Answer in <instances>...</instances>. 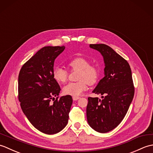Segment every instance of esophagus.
Segmentation results:
<instances>
[{"instance_id": "obj_1", "label": "esophagus", "mask_w": 153, "mask_h": 153, "mask_svg": "<svg viewBox=\"0 0 153 153\" xmlns=\"http://www.w3.org/2000/svg\"><path fill=\"white\" fill-rule=\"evenodd\" d=\"M72 99H73L74 100H78L79 99H80V97H73Z\"/></svg>"}]
</instances>
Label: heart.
<instances>
[{
  "label": "heart",
  "instance_id": "heart-1",
  "mask_svg": "<svg viewBox=\"0 0 153 153\" xmlns=\"http://www.w3.org/2000/svg\"><path fill=\"white\" fill-rule=\"evenodd\" d=\"M71 70H79L77 80L79 82L69 83L63 87L62 91L66 95L77 97L87 88V83L93 85L99 77V68L90 65V62L83 57H76L68 62ZM53 76L56 82L64 83L68 79V71L61 66L55 67L53 71Z\"/></svg>",
  "mask_w": 153,
  "mask_h": 153
}]
</instances>
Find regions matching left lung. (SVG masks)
I'll use <instances>...</instances> for the list:
<instances>
[{
	"instance_id": "obj_1",
	"label": "left lung",
	"mask_w": 153,
	"mask_h": 153,
	"mask_svg": "<svg viewBox=\"0 0 153 153\" xmlns=\"http://www.w3.org/2000/svg\"><path fill=\"white\" fill-rule=\"evenodd\" d=\"M89 47L102 55L105 76L93 91L102 95V99L88 98L87 119L95 131L106 133L121 123L134 99L131 70L127 60L108 45L91 44Z\"/></svg>"
}]
</instances>
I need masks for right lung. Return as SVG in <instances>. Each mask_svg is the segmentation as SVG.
I'll return each mask as SVG.
<instances>
[{
	"label": "right lung",
	"instance_id": "add662e5",
	"mask_svg": "<svg viewBox=\"0 0 153 153\" xmlns=\"http://www.w3.org/2000/svg\"><path fill=\"white\" fill-rule=\"evenodd\" d=\"M64 48L43 47L23 65L18 76V100L23 112L35 128L48 135L66 127L73 102L71 95L58 97L60 87L53 76L54 60Z\"/></svg>",
	"mask_w": 153,
	"mask_h": 153
}]
</instances>
